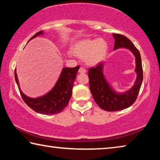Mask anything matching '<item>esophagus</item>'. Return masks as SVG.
<instances>
[{
	"instance_id": "34e87169",
	"label": "esophagus",
	"mask_w": 160,
	"mask_h": 160,
	"mask_svg": "<svg viewBox=\"0 0 160 160\" xmlns=\"http://www.w3.org/2000/svg\"><path fill=\"white\" fill-rule=\"evenodd\" d=\"M78 72H79L80 73H85V72H87V70L85 68H84L81 67L79 69V70H78Z\"/></svg>"
}]
</instances>
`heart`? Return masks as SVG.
I'll list each match as a JSON object with an SVG mask.
<instances>
[{
	"label": "heart",
	"instance_id": "heart-1",
	"mask_svg": "<svg viewBox=\"0 0 160 160\" xmlns=\"http://www.w3.org/2000/svg\"><path fill=\"white\" fill-rule=\"evenodd\" d=\"M108 44L102 39H85L76 42L72 48L75 56L85 59L89 66H94L107 56Z\"/></svg>",
	"mask_w": 160,
	"mask_h": 160
}]
</instances>
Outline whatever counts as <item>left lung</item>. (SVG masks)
<instances>
[{
  "mask_svg": "<svg viewBox=\"0 0 160 160\" xmlns=\"http://www.w3.org/2000/svg\"><path fill=\"white\" fill-rule=\"evenodd\" d=\"M113 37L115 40L113 50L119 48H127L134 55L135 71L137 77L133 86L130 90L119 93L113 90L103 73L104 62L99 63L95 68L89 69L88 76L91 93L98 106L107 112H116L131 107L138 95L143 79L141 57L139 51L131 40L123 35L113 34Z\"/></svg>",
  "mask_w": 160,
  "mask_h": 160,
  "instance_id": "8db88e82",
  "label": "left lung"
}]
</instances>
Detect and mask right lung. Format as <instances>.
Masks as SVG:
<instances>
[{"label": "right lung", "instance_id": "right-lung-1", "mask_svg": "<svg viewBox=\"0 0 160 160\" xmlns=\"http://www.w3.org/2000/svg\"><path fill=\"white\" fill-rule=\"evenodd\" d=\"M43 34V31L37 32L29 40V42L37 36ZM79 68V66L75 68H63L53 88L47 94L36 98H32L27 96L22 92L19 85L16 69L15 70V78L22 98L28 106L34 112L42 114H56L61 112L68 104L69 100L72 96L74 81L76 78Z\"/></svg>", "mask_w": 160, "mask_h": 160}]
</instances>
